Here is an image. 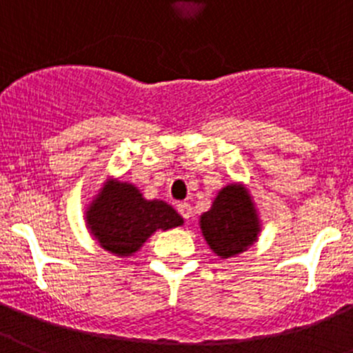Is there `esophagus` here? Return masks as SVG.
I'll return each mask as SVG.
<instances>
[{"mask_svg":"<svg viewBox=\"0 0 353 353\" xmlns=\"http://www.w3.org/2000/svg\"><path fill=\"white\" fill-rule=\"evenodd\" d=\"M177 212L181 214V216L184 217V219H190V217H192V214H193V209H192V205H190V203L188 202H179L177 203Z\"/></svg>","mask_w":353,"mask_h":353,"instance_id":"obj_1","label":"esophagus"}]
</instances>
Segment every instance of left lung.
<instances>
[{
  "label": "left lung",
  "instance_id": "left-lung-1",
  "mask_svg": "<svg viewBox=\"0 0 353 353\" xmlns=\"http://www.w3.org/2000/svg\"><path fill=\"white\" fill-rule=\"evenodd\" d=\"M199 225L209 249L221 259L245 252L261 233L259 210L243 183L223 186L210 209L200 216Z\"/></svg>",
  "mask_w": 353,
  "mask_h": 353
}]
</instances>
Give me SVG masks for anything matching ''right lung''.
Masks as SVG:
<instances>
[{
  "instance_id": "add662e5",
  "label": "right lung",
  "mask_w": 353,
  "mask_h": 353,
  "mask_svg": "<svg viewBox=\"0 0 353 353\" xmlns=\"http://www.w3.org/2000/svg\"><path fill=\"white\" fill-rule=\"evenodd\" d=\"M184 219L163 200H148L128 181L108 177L85 207V225L110 254L130 258L158 230L183 226Z\"/></svg>"
}]
</instances>
